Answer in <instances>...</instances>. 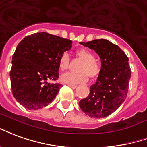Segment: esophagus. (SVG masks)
Segmentation results:
<instances>
[{"label":"esophagus","instance_id":"esophagus-1","mask_svg":"<svg viewBox=\"0 0 147 147\" xmlns=\"http://www.w3.org/2000/svg\"><path fill=\"white\" fill-rule=\"evenodd\" d=\"M68 86H69L70 88H77V85L76 84H67Z\"/></svg>","mask_w":147,"mask_h":147}]
</instances>
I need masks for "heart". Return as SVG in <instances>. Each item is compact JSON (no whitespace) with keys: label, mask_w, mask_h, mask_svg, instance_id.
Returning a JSON list of instances; mask_svg holds the SVG:
<instances>
[{"label":"heart","mask_w":147,"mask_h":147,"mask_svg":"<svg viewBox=\"0 0 147 147\" xmlns=\"http://www.w3.org/2000/svg\"><path fill=\"white\" fill-rule=\"evenodd\" d=\"M76 57L82 60L77 74L66 73L62 75L61 81L67 84H78L83 83L90 79H96L100 74L102 69L101 63L96 59L95 54L87 49H80L75 51ZM69 59L66 54L62 55L59 59V68L61 71H66L69 69Z\"/></svg>","instance_id":"obj_1"}]
</instances>
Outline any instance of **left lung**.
I'll list each match as a JSON object with an SVG mask.
<instances>
[{
    "mask_svg": "<svg viewBox=\"0 0 147 147\" xmlns=\"http://www.w3.org/2000/svg\"><path fill=\"white\" fill-rule=\"evenodd\" d=\"M81 44L98 53L102 69L96 83L90 87L89 95L79 102V106L91 117H107L123 103L128 95L131 74L128 58L118 46L107 40Z\"/></svg>",
    "mask_w": 147,
    "mask_h": 147,
    "instance_id": "1",
    "label": "left lung"
}]
</instances>
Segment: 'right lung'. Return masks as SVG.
Returning <instances> with one entry per match:
<instances>
[{"mask_svg": "<svg viewBox=\"0 0 147 147\" xmlns=\"http://www.w3.org/2000/svg\"><path fill=\"white\" fill-rule=\"evenodd\" d=\"M72 47L70 40L45 32L22 39L12 56L11 88L17 102L29 110L49 104L62 84L49 83L59 78V59Z\"/></svg>", "mask_w": 147, "mask_h": 147, "instance_id": "1", "label": "right lung"}]
</instances>
